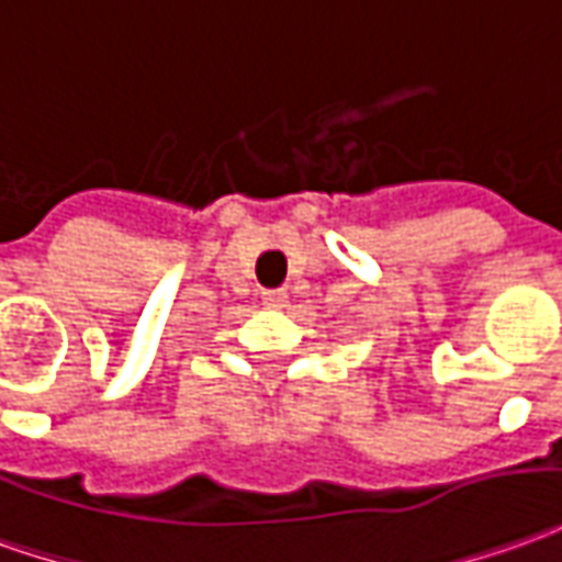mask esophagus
I'll use <instances>...</instances> for the list:
<instances>
[{"label": "esophagus", "mask_w": 562, "mask_h": 562, "mask_svg": "<svg viewBox=\"0 0 562 562\" xmlns=\"http://www.w3.org/2000/svg\"><path fill=\"white\" fill-rule=\"evenodd\" d=\"M261 301H265V307L282 310L289 304V294H285V289H268V292H261Z\"/></svg>", "instance_id": "obj_1"}]
</instances>
